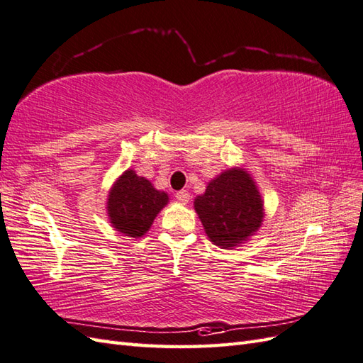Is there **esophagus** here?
<instances>
[{
	"label": "esophagus",
	"instance_id": "34e87169",
	"mask_svg": "<svg viewBox=\"0 0 363 363\" xmlns=\"http://www.w3.org/2000/svg\"><path fill=\"white\" fill-rule=\"evenodd\" d=\"M176 199H178L179 202H182V204H187V202L190 201V193L187 190L176 191Z\"/></svg>",
	"mask_w": 363,
	"mask_h": 363
}]
</instances>
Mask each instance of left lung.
<instances>
[{
	"label": "left lung",
	"instance_id": "1",
	"mask_svg": "<svg viewBox=\"0 0 363 363\" xmlns=\"http://www.w3.org/2000/svg\"><path fill=\"white\" fill-rule=\"evenodd\" d=\"M207 237L223 249L246 242L263 224V199L255 181L241 167L229 168L207 184L195 199Z\"/></svg>",
	"mask_w": 363,
	"mask_h": 363
}]
</instances>
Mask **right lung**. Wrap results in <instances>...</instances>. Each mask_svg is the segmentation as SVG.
<instances>
[{
    "instance_id": "obj_1",
    "label": "right lung",
    "mask_w": 363,
    "mask_h": 363,
    "mask_svg": "<svg viewBox=\"0 0 363 363\" xmlns=\"http://www.w3.org/2000/svg\"><path fill=\"white\" fill-rule=\"evenodd\" d=\"M168 195L153 187L148 179L134 170L123 172L109 190L108 220L125 237L140 238L153 224L157 213L167 206Z\"/></svg>"
}]
</instances>
